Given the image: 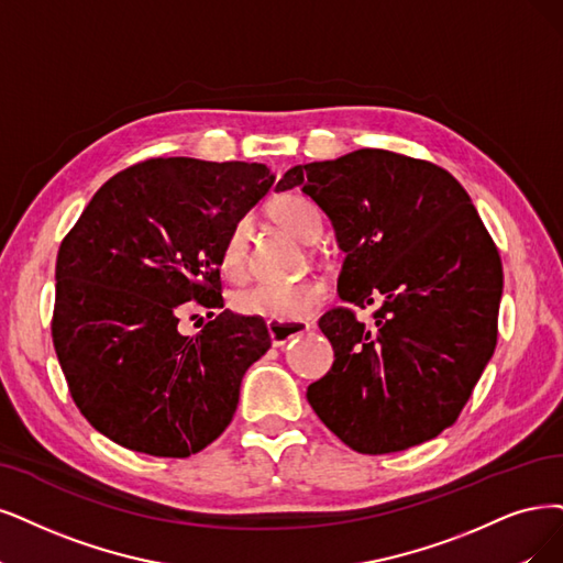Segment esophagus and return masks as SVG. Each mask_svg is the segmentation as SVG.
<instances>
[{
	"label": "esophagus",
	"mask_w": 563,
	"mask_h": 563,
	"mask_svg": "<svg viewBox=\"0 0 563 563\" xmlns=\"http://www.w3.org/2000/svg\"><path fill=\"white\" fill-rule=\"evenodd\" d=\"M271 343L274 345H285L287 341H292L297 336H303L310 329L308 322H280V320H268L266 322Z\"/></svg>",
	"instance_id": "esophagus-1"
}]
</instances>
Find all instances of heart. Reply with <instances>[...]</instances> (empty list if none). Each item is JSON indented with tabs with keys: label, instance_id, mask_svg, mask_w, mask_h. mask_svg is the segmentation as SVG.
<instances>
[{
	"label": "heart",
	"instance_id": "b5f03b06",
	"mask_svg": "<svg viewBox=\"0 0 563 563\" xmlns=\"http://www.w3.org/2000/svg\"><path fill=\"white\" fill-rule=\"evenodd\" d=\"M268 213L289 234L299 241H316L322 234V216L318 206L301 197L285 192L268 206ZM247 243L250 224L236 220L227 232L220 250L222 274L232 280H241L247 274ZM327 299V285L318 278H303L297 283H257L234 297V308L241 316L264 320H301Z\"/></svg>",
	"mask_w": 563,
	"mask_h": 563
}]
</instances>
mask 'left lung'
Returning a JSON list of instances; mask_svg holds the SVG:
<instances>
[{
  "instance_id": "8db88e82",
  "label": "left lung",
  "mask_w": 563,
  "mask_h": 563,
  "mask_svg": "<svg viewBox=\"0 0 563 563\" xmlns=\"http://www.w3.org/2000/svg\"><path fill=\"white\" fill-rule=\"evenodd\" d=\"M301 190L329 216L345 253L343 301L320 318L334 347L306 397L362 454H389L452 427L494 355L504 268L471 197L427 159L362 148L289 169L276 190Z\"/></svg>"
}]
</instances>
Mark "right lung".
I'll return each instance as SVG.
<instances>
[{"instance_id":"add662e5","label":"right lung","mask_w":563,"mask_h":563,"mask_svg":"<svg viewBox=\"0 0 563 563\" xmlns=\"http://www.w3.org/2000/svg\"><path fill=\"white\" fill-rule=\"evenodd\" d=\"M274 180L266 164L153 157L103 183L62 239L53 345L82 418L113 443L183 460L232 422L271 339L262 318L222 308L220 250ZM187 300L221 308L197 338L177 331Z\"/></svg>"}]
</instances>
